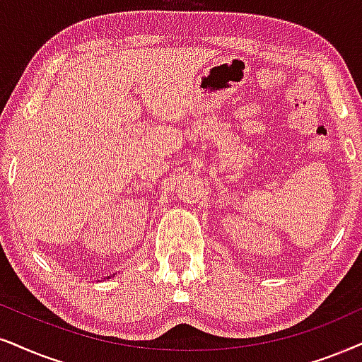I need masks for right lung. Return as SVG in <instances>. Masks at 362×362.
<instances>
[{
    "instance_id": "obj_1",
    "label": "right lung",
    "mask_w": 362,
    "mask_h": 362,
    "mask_svg": "<svg viewBox=\"0 0 362 362\" xmlns=\"http://www.w3.org/2000/svg\"><path fill=\"white\" fill-rule=\"evenodd\" d=\"M113 276H115V274H113ZM110 277H112V276H108V277H107V279H110Z\"/></svg>"
}]
</instances>
